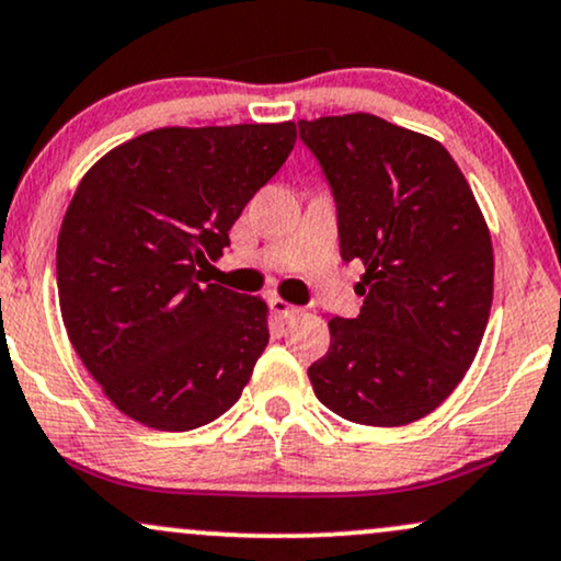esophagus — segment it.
Instances as JSON below:
<instances>
[{"instance_id":"obj_1","label":"esophagus","mask_w":561,"mask_h":561,"mask_svg":"<svg viewBox=\"0 0 561 561\" xmlns=\"http://www.w3.org/2000/svg\"><path fill=\"white\" fill-rule=\"evenodd\" d=\"M270 309H273V314L278 320H294L296 314H301V307L288 305V301H283L280 296H273V299H270Z\"/></svg>"}]
</instances>
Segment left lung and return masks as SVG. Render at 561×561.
<instances>
[{"label": "left lung", "instance_id": "8db88e82", "mask_svg": "<svg viewBox=\"0 0 561 561\" xmlns=\"http://www.w3.org/2000/svg\"><path fill=\"white\" fill-rule=\"evenodd\" d=\"M339 217L341 260L365 265L357 318H331L309 367L328 410L397 427L431 414L476 359L493 301L491 233L438 141L354 112L299 121Z\"/></svg>", "mask_w": 561, "mask_h": 561}]
</instances>
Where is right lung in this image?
<instances>
[{
  "instance_id": "obj_1",
  "label": "right lung",
  "mask_w": 561,
  "mask_h": 561,
  "mask_svg": "<svg viewBox=\"0 0 561 561\" xmlns=\"http://www.w3.org/2000/svg\"><path fill=\"white\" fill-rule=\"evenodd\" d=\"M294 123L157 128L78 183L57 239L68 339L123 414L194 431L241 397L265 352L267 305L199 273L280 170Z\"/></svg>"
}]
</instances>
